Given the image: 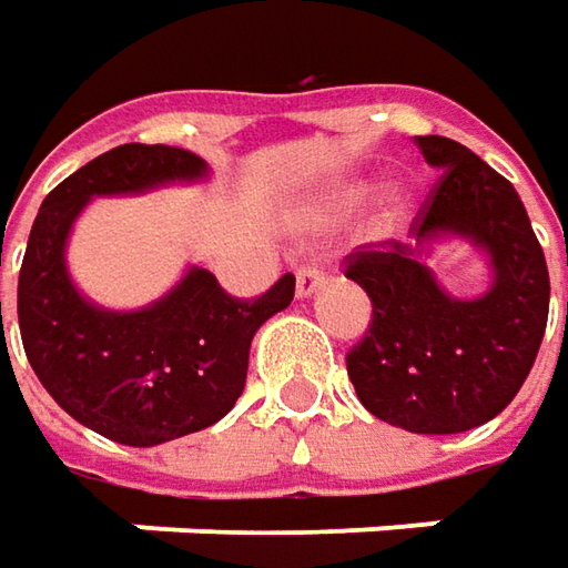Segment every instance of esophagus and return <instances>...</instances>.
Returning <instances> with one entry per match:
<instances>
[{"instance_id": "1", "label": "esophagus", "mask_w": 568, "mask_h": 568, "mask_svg": "<svg viewBox=\"0 0 568 568\" xmlns=\"http://www.w3.org/2000/svg\"><path fill=\"white\" fill-rule=\"evenodd\" d=\"M322 284H325V274L318 272L316 265H306V268L296 272V296H300V300L316 294Z\"/></svg>"}]
</instances>
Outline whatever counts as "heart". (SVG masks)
Listing matches in <instances>:
<instances>
[{"label": "heart", "instance_id": "b5f03b06", "mask_svg": "<svg viewBox=\"0 0 568 568\" xmlns=\"http://www.w3.org/2000/svg\"><path fill=\"white\" fill-rule=\"evenodd\" d=\"M369 195H373V183L366 176L341 180L338 186L325 195L316 221L318 224H335L341 217H347L351 211H357ZM410 217H414V195L407 192L404 183L392 180L373 195V205H369V214H366V236L369 240H392L410 224Z\"/></svg>", "mask_w": 568, "mask_h": 568}]
</instances>
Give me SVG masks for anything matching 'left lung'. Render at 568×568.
I'll use <instances>...</instances> for the list:
<instances>
[{
    "instance_id": "8db88e82",
    "label": "left lung",
    "mask_w": 568,
    "mask_h": 568,
    "mask_svg": "<svg viewBox=\"0 0 568 568\" xmlns=\"http://www.w3.org/2000/svg\"><path fill=\"white\" fill-rule=\"evenodd\" d=\"M424 161L443 170L410 243L388 240L347 258V277L373 303V322L347 354L363 407L407 433L446 436L493 420L535 366L550 274L515 186L465 144L417 135ZM468 239L488 255L491 287L452 297L425 265L432 243Z\"/></svg>"
}]
</instances>
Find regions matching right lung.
Segmentation results:
<instances>
[{"label": "right lung", "mask_w": 568, "mask_h": 568, "mask_svg": "<svg viewBox=\"0 0 568 568\" xmlns=\"http://www.w3.org/2000/svg\"><path fill=\"white\" fill-rule=\"evenodd\" d=\"M199 180H207V164L192 151L120 144L50 192L28 236L18 274L24 354L69 417L122 446H161L217 424L243 395L255 332L294 300V274L258 300H236L199 265L161 300L129 313L103 310L78 291L65 243L91 199Z\"/></svg>", "instance_id": "add662e5"}]
</instances>
